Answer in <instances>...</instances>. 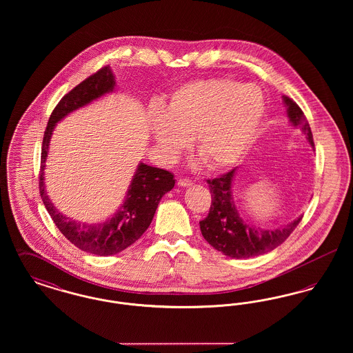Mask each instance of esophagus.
<instances>
[{
	"label": "esophagus",
	"instance_id": "1",
	"mask_svg": "<svg viewBox=\"0 0 353 353\" xmlns=\"http://www.w3.org/2000/svg\"><path fill=\"white\" fill-rule=\"evenodd\" d=\"M193 184L190 180H188V179H180L179 181H177V185L179 186H181V188H188V186H190V185Z\"/></svg>",
	"mask_w": 353,
	"mask_h": 353
}]
</instances>
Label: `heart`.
Wrapping results in <instances>:
<instances>
[{
  "instance_id": "heart-1",
  "label": "heart",
  "mask_w": 353,
  "mask_h": 353,
  "mask_svg": "<svg viewBox=\"0 0 353 353\" xmlns=\"http://www.w3.org/2000/svg\"><path fill=\"white\" fill-rule=\"evenodd\" d=\"M265 111L262 92L228 78L194 81L170 98L165 114L152 115L154 140L168 157L193 136V150L210 170L238 163L258 134Z\"/></svg>"
}]
</instances>
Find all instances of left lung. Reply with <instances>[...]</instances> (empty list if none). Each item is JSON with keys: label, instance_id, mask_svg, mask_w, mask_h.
Masks as SVG:
<instances>
[{"label": "left lung", "instance_id": "left-lung-1", "mask_svg": "<svg viewBox=\"0 0 353 353\" xmlns=\"http://www.w3.org/2000/svg\"><path fill=\"white\" fill-rule=\"evenodd\" d=\"M283 101L290 123L302 130L314 148L312 132L301 107L288 97H283ZM234 173L235 168L221 177L208 180L212 205L208 217L200 221L202 235L210 246L230 258L241 259L266 254L285 242L299 225L303 216L272 230L252 228L242 219L235 208L232 193Z\"/></svg>", "mask_w": 353, "mask_h": 353}]
</instances>
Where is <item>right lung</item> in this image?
Masks as SVG:
<instances>
[{
    "label": "right lung",
    "mask_w": 353,
    "mask_h": 353,
    "mask_svg": "<svg viewBox=\"0 0 353 353\" xmlns=\"http://www.w3.org/2000/svg\"><path fill=\"white\" fill-rule=\"evenodd\" d=\"M114 88L115 77L110 66L101 68L84 79L82 83L74 87L51 112L43 134L41 153L39 193L54 223L65 238H68L78 249L101 256L118 254L134 243L150 228L163 196L174 186V179L170 172L140 163L134 172L125 200L117 213L105 222L90 225L81 223L68 219L52 205L45 190L43 169L55 124L68 117L70 112L99 99L108 92H112Z\"/></svg>",
    "instance_id": "1"
}]
</instances>
